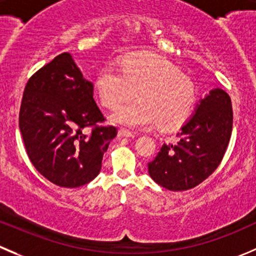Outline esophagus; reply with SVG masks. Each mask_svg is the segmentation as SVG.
I'll return each instance as SVG.
<instances>
[{
  "label": "esophagus",
  "mask_w": 256,
  "mask_h": 256,
  "mask_svg": "<svg viewBox=\"0 0 256 256\" xmlns=\"http://www.w3.org/2000/svg\"><path fill=\"white\" fill-rule=\"evenodd\" d=\"M118 135L120 136V138H135V135H134L131 131L125 130V128H121V130H118Z\"/></svg>",
  "instance_id": "esophagus-1"
}]
</instances>
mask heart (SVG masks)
<instances>
[{
	"instance_id": "heart-1",
	"label": "heart",
	"mask_w": 256,
	"mask_h": 256,
	"mask_svg": "<svg viewBox=\"0 0 256 256\" xmlns=\"http://www.w3.org/2000/svg\"><path fill=\"white\" fill-rule=\"evenodd\" d=\"M95 88L101 104L118 108L138 91L140 98L121 106L111 121L130 128H148L158 122L171 130L182 125L192 112L195 88L166 60L150 54H131L120 60V66L108 62L98 72Z\"/></svg>"
}]
</instances>
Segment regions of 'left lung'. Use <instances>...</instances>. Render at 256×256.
Listing matches in <instances>:
<instances>
[{
  "instance_id": "8db88e82",
  "label": "left lung",
  "mask_w": 256,
  "mask_h": 256,
  "mask_svg": "<svg viewBox=\"0 0 256 256\" xmlns=\"http://www.w3.org/2000/svg\"><path fill=\"white\" fill-rule=\"evenodd\" d=\"M232 131L230 96L214 88L200 100L178 132L176 144H164L148 174L156 184L171 191L192 188L209 178L222 162Z\"/></svg>"
}]
</instances>
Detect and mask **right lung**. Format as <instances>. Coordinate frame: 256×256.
<instances>
[{"label":"right lung","instance_id":"right-lung-1","mask_svg":"<svg viewBox=\"0 0 256 256\" xmlns=\"http://www.w3.org/2000/svg\"><path fill=\"white\" fill-rule=\"evenodd\" d=\"M92 82L84 78L68 52L31 76L20 108V130L36 170L61 188H78L101 170L102 156L118 135L104 122ZM85 127H92L90 134Z\"/></svg>","mask_w":256,"mask_h":256}]
</instances>
